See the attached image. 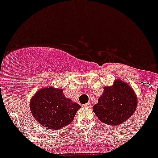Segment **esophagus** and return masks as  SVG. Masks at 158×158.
<instances>
[{"label":"esophagus","mask_w":158,"mask_h":158,"mask_svg":"<svg viewBox=\"0 0 158 158\" xmlns=\"http://www.w3.org/2000/svg\"><path fill=\"white\" fill-rule=\"evenodd\" d=\"M83 106L85 107H92L91 103H90V102H89V103H87V104H83Z\"/></svg>","instance_id":"34e87169"}]
</instances>
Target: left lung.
<instances>
[{"mask_svg":"<svg viewBox=\"0 0 158 158\" xmlns=\"http://www.w3.org/2000/svg\"><path fill=\"white\" fill-rule=\"evenodd\" d=\"M137 104L138 100L133 89L117 79L112 86L104 88V93L93 106V111L104 123L117 126L133 115Z\"/></svg>","mask_w":158,"mask_h":158,"instance_id":"obj_1","label":"left lung"}]
</instances>
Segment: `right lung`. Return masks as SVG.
<instances>
[{
	"label": "right lung",
	"mask_w": 158,
	"mask_h": 158,
	"mask_svg": "<svg viewBox=\"0 0 158 158\" xmlns=\"http://www.w3.org/2000/svg\"><path fill=\"white\" fill-rule=\"evenodd\" d=\"M81 106L65 97L62 89H40L30 101L31 114L43 127L58 130L69 125Z\"/></svg>",
	"instance_id": "right-lung-1"
}]
</instances>
